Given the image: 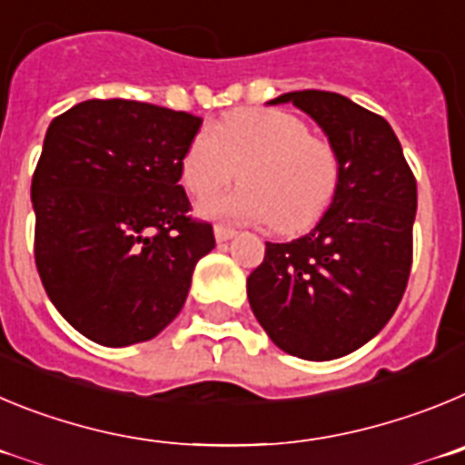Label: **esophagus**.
<instances>
[{
    "mask_svg": "<svg viewBox=\"0 0 465 465\" xmlns=\"http://www.w3.org/2000/svg\"><path fill=\"white\" fill-rule=\"evenodd\" d=\"M213 232H215V238L220 242H224V241H229V238L236 236V229L227 227V224H215V229H213Z\"/></svg>",
    "mask_w": 465,
    "mask_h": 465,
    "instance_id": "obj_1",
    "label": "esophagus"
}]
</instances>
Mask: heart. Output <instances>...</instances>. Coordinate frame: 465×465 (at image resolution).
I'll return each instance as SVG.
<instances>
[{
	"label": "heart",
	"mask_w": 465,
	"mask_h": 465,
	"mask_svg": "<svg viewBox=\"0 0 465 465\" xmlns=\"http://www.w3.org/2000/svg\"><path fill=\"white\" fill-rule=\"evenodd\" d=\"M241 169L242 185L202 206L206 215L262 220L280 233L312 227L341 185V154L294 113L241 108L217 129L203 127L185 148L181 178L199 199L215 194Z\"/></svg>",
	"instance_id": "b5f03b06"
}]
</instances>
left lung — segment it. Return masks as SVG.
Here are the masks:
<instances>
[{
	"instance_id": "8db88e82",
	"label": "left lung",
	"mask_w": 465,
	"mask_h": 465,
	"mask_svg": "<svg viewBox=\"0 0 465 465\" xmlns=\"http://www.w3.org/2000/svg\"><path fill=\"white\" fill-rule=\"evenodd\" d=\"M341 154V185L311 233L266 242L248 299L271 341L308 361L345 357L391 320L412 269L417 181L378 113L324 90L287 92Z\"/></svg>"
}]
</instances>
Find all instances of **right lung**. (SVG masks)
<instances>
[{"label": "right lung", "mask_w": 465, "mask_h": 465, "mask_svg": "<svg viewBox=\"0 0 465 465\" xmlns=\"http://www.w3.org/2000/svg\"><path fill=\"white\" fill-rule=\"evenodd\" d=\"M202 123L154 104L90 99L45 132L32 175L36 271L60 315L99 345L157 336L215 248L178 185Z\"/></svg>", "instance_id": "1"}]
</instances>
